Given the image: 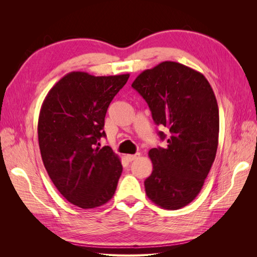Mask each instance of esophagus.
I'll return each mask as SVG.
<instances>
[{"label": "esophagus", "mask_w": 257, "mask_h": 257, "mask_svg": "<svg viewBox=\"0 0 257 257\" xmlns=\"http://www.w3.org/2000/svg\"><path fill=\"white\" fill-rule=\"evenodd\" d=\"M141 157V153H136V154H127L126 155V159H127V161H134L135 159H137V158H139Z\"/></svg>", "instance_id": "esophagus-1"}]
</instances>
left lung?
<instances>
[{"instance_id":"1","label":"left lung","mask_w":257,"mask_h":257,"mask_svg":"<svg viewBox=\"0 0 257 257\" xmlns=\"http://www.w3.org/2000/svg\"><path fill=\"white\" fill-rule=\"evenodd\" d=\"M132 87L155 124L169 128L167 147L149 151L153 170L146 194L161 208L180 209L198 195L215 159L220 120L213 90L203 74L172 61L146 69Z\"/></svg>"}]
</instances>
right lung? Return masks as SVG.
I'll return each instance as SVG.
<instances>
[{
	"label": "right lung",
	"instance_id": "1",
	"mask_svg": "<svg viewBox=\"0 0 257 257\" xmlns=\"http://www.w3.org/2000/svg\"><path fill=\"white\" fill-rule=\"evenodd\" d=\"M128 77L72 72L44 99L37 125L44 166L58 191L77 207H99L115 192L121 162L98 141L106 136L108 106Z\"/></svg>",
	"mask_w": 257,
	"mask_h": 257
}]
</instances>
